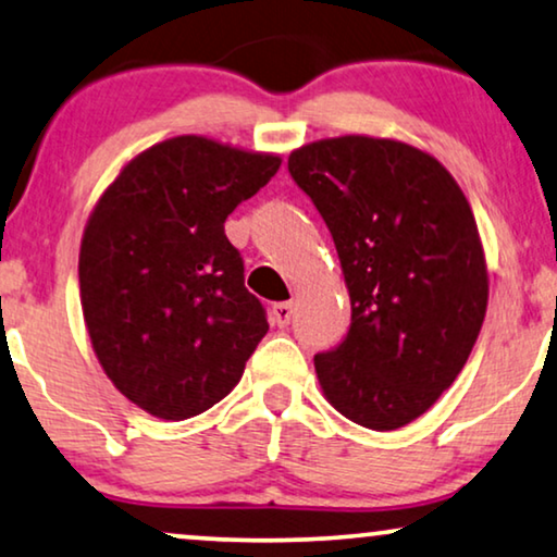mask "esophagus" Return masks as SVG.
<instances>
[{
  "mask_svg": "<svg viewBox=\"0 0 557 557\" xmlns=\"http://www.w3.org/2000/svg\"><path fill=\"white\" fill-rule=\"evenodd\" d=\"M292 317H294V304H292V301L273 304V309H271V319H273V324L286 326L288 322H292Z\"/></svg>",
  "mask_w": 557,
  "mask_h": 557,
  "instance_id": "obj_1",
  "label": "esophagus"
}]
</instances>
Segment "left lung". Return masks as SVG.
<instances>
[{
  "instance_id": "1",
  "label": "left lung",
  "mask_w": 557,
  "mask_h": 557,
  "mask_svg": "<svg viewBox=\"0 0 557 557\" xmlns=\"http://www.w3.org/2000/svg\"><path fill=\"white\" fill-rule=\"evenodd\" d=\"M288 172L330 227L352 307L339 347L314 355L324 398L395 431L451 387L482 330L490 276L474 212L429 151L375 136L299 147Z\"/></svg>"
}]
</instances>
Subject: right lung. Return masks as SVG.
Instances as JSON below:
<instances>
[{
    "instance_id": "obj_1",
    "label": "right lung",
    "mask_w": 557,
    "mask_h": 557,
    "mask_svg": "<svg viewBox=\"0 0 557 557\" xmlns=\"http://www.w3.org/2000/svg\"><path fill=\"white\" fill-rule=\"evenodd\" d=\"M278 166V154L174 136L98 197L81 240L83 319L106 375L147 413L185 421L215 406L269 332L225 220Z\"/></svg>"
}]
</instances>
